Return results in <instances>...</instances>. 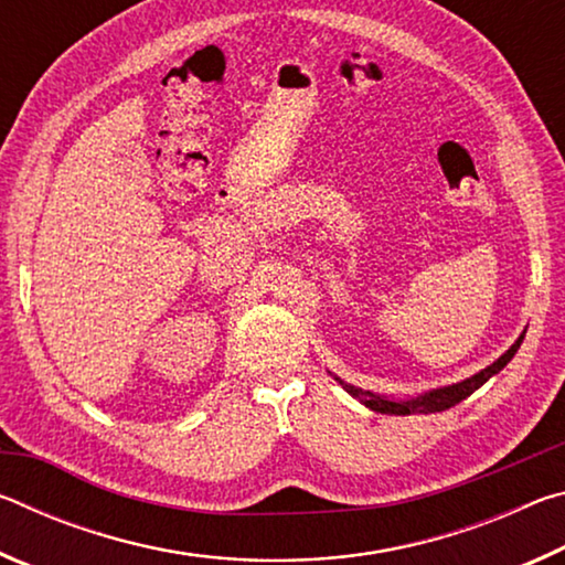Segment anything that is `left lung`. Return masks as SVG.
Masks as SVG:
<instances>
[{
  "instance_id": "8db88e82",
  "label": "left lung",
  "mask_w": 565,
  "mask_h": 565,
  "mask_svg": "<svg viewBox=\"0 0 565 565\" xmlns=\"http://www.w3.org/2000/svg\"><path fill=\"white\" fill-rule=\"evenodd\" d=\"M523 341V333L519 337V341L513 343V347L503 353L501 359H495L491 366H486L483 371H478V374H473L471 379L466 381H458V384L454 386H444V388H434V391H426V394H420L416 398H406V401H396V398H388V396H381V394H374V391H363V388H356L347 384V381L337 379L339 384L349 391V394L353 398H359L363 406L376 411V414H391V416H408V414H436V411H446L451 408L456 404H461V401L466 396H471L476 388H481L486 381H489L491 376L499 374V371L509 363L515 351H519Z\"/></svg>"
}]
</instances>
